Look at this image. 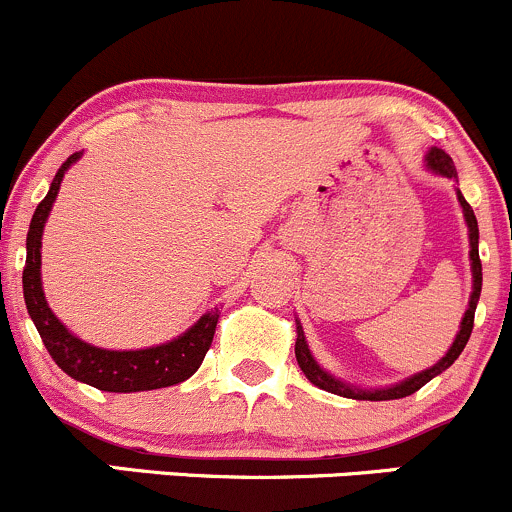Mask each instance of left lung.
Listing matches in <instances>:
<instances>
[{"instance_id": "1", "label": "left lung", "mask_w": 512, "mask_h": 512, "mask_svg": "<svg viewBox=\"0 0 512 512\" xmlns=\"http://www.w3.org/2000/svg\"><path fill=\"white\" fill-rule=\"evenodd\" d=\"M429 169H434L437 174L441 176H449V179H456V169H454V161L446 152H441V149H432L429 152ZM459 203L461 208H464V215H466V223H469V240H471V272H473V294H471V301H469V309H466L464 314V321H461V331L456 333V341L454 346L449 348V353L444 355V358L439 360L434 368L429 370H422L419 375H414V378L405 380V383L400 385H392V387H385V390H373V392H365V390H353V387L343 385L341 380L331 378V375L326 373V370H321L319 365H316V360L311 358L309 353V346H306L304 341V333H301V328L297 326V343H294V353H297V363L301 368V373L306 375V378L311 380L316 387H321V390L326 392H333V395H341V397H353V400H400V397H407L412 395V392H417L419 387H424L429 383L432 378H437L439 373H444L446 368H449L451 363H454L456 358H459L461 351L466 348V343H469L471 338V331H473V316H476V304H478V297H481V282H483V272H481V257H478V223H476V215H473V208L466 203V198L461 196L459 191Z\"/></svg>"}]
</instances>
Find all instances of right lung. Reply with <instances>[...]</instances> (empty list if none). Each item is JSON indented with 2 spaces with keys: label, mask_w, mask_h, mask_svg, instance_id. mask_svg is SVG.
Returning <instances> with one entry per match:
<instances>
[{
  "label": "right lung",
  "mask_w": 512,
  "mask_h": 512,
  "mask_svg": "<svg viewBox=\"0 0 512 512\" xmlns=\"http://www.w3.org/2000/svg\"><path fill=\"white\" fill-rule=\"evenodd\" d=\"M78 157L80 154H71L66 164L58 169V174L53 176V184L48 188L46 198L36 206L29 235H26V265L21 282H24L26 309L34 319L43 346L63 373L105 392H142L184 383L201 368L203 358L211 348L215 326H218V311L201 316V321L188 328L184 336L164 343V346L144 348V351H102V348L88 346L73 333H68V328L48 309L41 289L43 223H46L48 211L56 201L63 174Z\"/></svg>",
  "instance_id": "obj_1"
}]
</instances>
